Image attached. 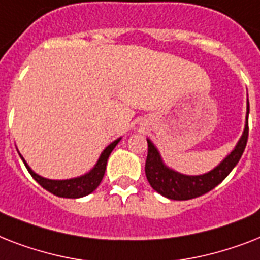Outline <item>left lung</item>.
<instances>
[{"instance_id": "8db88e82", "label": "left lung", "mask_w": 260, "mask_h": 260, "mask_svg": "<svg viewBox=\"0 0 260 260\" xmlns=\"http://www.w3.org/2000/svg\"><path fill=\"white\" fill-rule=\"evenodd\" d=\"M248 113H250V104L247 98L246 125L238 144L213 170L201 175H186L166 166L158 148L154 146V143L150 139H147L148 154L146 160V177L150 182L151 187L159 194H162L163 197L175 201L191 200L214 189L234 170V167L238 165L244 152L248 140Z\"/></svg>"}]
</instances>
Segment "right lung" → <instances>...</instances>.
<instances>
[{
    "label": "right lung",
    "mask_w": 260,
    "mask_h": 260,
    "mask_svg": "<svg viewBox=\"0 0 260 260\" xmlns=\"http://www.w3.org/2000/svg\"><path fill=\"white\" fill-rule=\"evenodd\" d=\"M120 140H121V138H118L117 140H114V142L110 143L109 146L102 151L97 163L94 165V167L89 171V173L83 174L81 177L70 178V179H48V178L42 177V175L36 174L29 166H28V163L25 162V159L22 158L20 152H18V155H20V158L22 159V162L25 165L26 170L29 171L32 178H34L35 181L38 182L42 187H44L47 191H50V193L63 198H81L87 196V194L93 193L94 190L98 187V185L101 183L102 178H104V174H105L106 170L108 158H109L110 152L113 151L114 147L117 146Z\"/></svg>",
    "instance_id": "1"
}]
</instances>
